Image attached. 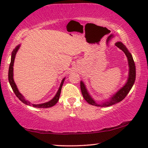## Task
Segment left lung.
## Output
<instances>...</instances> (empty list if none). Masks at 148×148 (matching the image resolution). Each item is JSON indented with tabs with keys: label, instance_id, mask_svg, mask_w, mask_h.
Wrapping results in <instances>:
<instances>
[{
	"label": "left lung",
	"instance_id": "obj_1",
	"mask_svg": "<svg viewBox=\"0 0 148 148\" xmlns=\"http://www.w3.org/2000/svg\"><path fill=\"white\" fill-rule=\"evenodd\" d=\"M116 45L119 48L122 50L124 53L126 55L127 60H128V64H129V76L128 79H127V82L119 90L118 92H116L114 94H113L109 98L108 100H106V101H104L101 104L96 102V101L94 100V98L90 96L89 94L88 90H87L86 85L84 83V82L81 81L80 82V87H81V91H82V95L84 96L85 100L87 101V102L91 105L96 106H101V107H106L110 106L112 105H114L116 103H118L121 101H122L124 99L128 93L130 92L131 89L134 84L135 81V76H136V69H135V65L134 60H133V56L129 52V51L127 50L126 46L123 44L122 42H117L115 43Z\"/></svg>",
	"mask_w": 148,
	"mask_h": 148
}]
</instances>
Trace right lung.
<instances>
[{
    "label": "right lung",
    "mask_w": 148,
    "mask_h": 148,
    "mask_svg": "<svg viewBox=\"0 0 148 148\" xmlns=\"http://www.w3.org/2000/svg\"><path fill=\"white\" fill-rule=\"evenodd\" d=\"M20 44L19 45L15 47V49L13 50L11 54V63H10L9 65V84L11 85L12 89H13L14 93H15L16 96L22 102L24 103V104L26 105H29V106H32L33 107H36V108H50V107H52L55 105L56 103L58 102V100H59L60 98V92H61V89L62 87V85H63V83L64 82V79H65V77H64L63 79L62 80L61 84L60 85L59 88L56 92V94L53 98L52 100H50V101H48L47 102L45 103H42V104H32L29 101H28L27 100H25L24 96L22 95L21 93L19 92V90H18L17 86H16L15 82H14L13 79V65H14V61H15V55L17 54V52L19 50V48L20 47Z\"/></svg>",
    "instance_id": "1"
}]
</instances>
